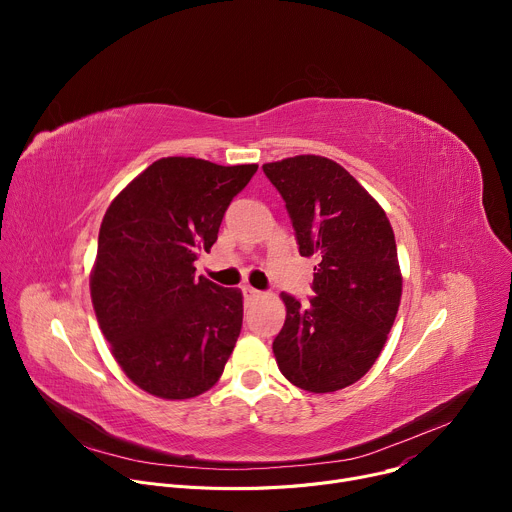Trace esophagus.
<instances>
[{
    "label": "esophagus",
    "mask_w": 512,
    "mask_h": 512,
    "mask_svg": "<svg viewBox=\"0 0 512 512\" xmlns=\"http://www.w3.org/2000/svg\"><path fill=\"white\" fill-rule=\"evenodd\" d=\"M243 294H245L247 300H261V298H263V291L253 289V287H249V285L243 287Z\"/></svg>",
    "instance_id": "34e87169"
}]
</instances>
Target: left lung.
Returning a JSON list of instances; mask_svg holds the SVG:
<instances>
[{
  "label": "left lung",
  "mask_w": 512,
  "mask_h": 512,
  "mask_svg": "<svg viewBox=\"0 0 512 512\" xmlns=\"http://www.w3.org/2000/svg\"><path fill=\"white\" fill-rule=\"evenodd\" d=\"M294 223L300 255L316 257L310 304L281 294L273 340L281 375L308 393H334L379 358L395 322L403 275L381 204L334 160L306 154L263 164Z\"/></svg>",
  "instance_id": "1"
}]
</instances>
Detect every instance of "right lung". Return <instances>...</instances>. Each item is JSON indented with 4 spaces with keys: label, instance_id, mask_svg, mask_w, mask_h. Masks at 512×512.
Instances as JSON below:
<instances>
[{
    "label": "right lung",
    "instance_id": "add662e5",
    "mask_svg": "<svg viewBox=\"0 0 512 512\" xmlns=\"http://www.w3.org/2000/svg\"><path fill=\"white\" fill-rule=\"evenodd\" d=\"M257 164L162 158L109 204L91 269V300L125 377L184 401L221 379L243 326L241 289L196 277L231 200Z\"/></svg>",
    "mask_w": 512,
    "mask_h": 512
}]
</instances>
